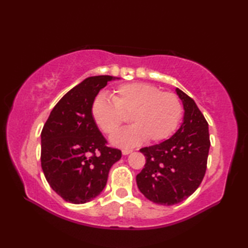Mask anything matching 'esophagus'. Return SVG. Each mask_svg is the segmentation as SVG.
Masks as SVG:
<instances>
[{
    "label": "esophagus",
    "instance_id": "obj_1",
    "mask_svg": "<svg viewBox=\"0 0 248 248\" xmlns=\"http://www.w3.org/2000/svg\"><path fill=\"white\" fill-rule=\"evenodd\" d=\"M121 152H123V155H130V154H131V152H132V150H129V149H124V150L121 151Z\"/></svg>",
    "mask_w": 248,
    "mask_h": 248
}]
</instances>
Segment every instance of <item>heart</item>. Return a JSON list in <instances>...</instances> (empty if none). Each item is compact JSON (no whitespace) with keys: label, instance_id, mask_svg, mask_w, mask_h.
<instances>
[{"label":"heart","instance_id":"obj_1","mask_svg":"<svg viewBox=\"0 0 248 248\" xmlns=\"http://www.w3.org/2000/svg\"><path fill=\"white\" fill-rule=\"evenodd\" d=\"M183 108L172 93H163L146 83L121 85L112 93V100L99 94L92 105V115L98 127L113 135L129 117L132 125L110 139L120 148H131L143 141L159 143L170 138L178 128Z\"/></svg>","mask_w":248,"mask_h":248}]
</instances>
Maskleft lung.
I'll return each mask as SVG.
<instances>
[{"instance_id":"8db88e82","label":"left lung","mask_w":248,"mask_h":248,"mask_svg":"<svg viewBox=\"0 0 248 248\" xmlns=\"http://www.w3.org/2000/svg\"><path fill=\"white\" fill-rule=\"evenodd\" d=\"M184 114L180 128L162 143L140 151L146 164L136 176L140 193L150 202L172 205L191 196L202 183L210 149L209 125L198 107L176 88Z\"/></svg>"}]
</instances>
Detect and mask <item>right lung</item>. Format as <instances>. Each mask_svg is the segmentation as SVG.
<instances>
[{
    "mask_svg": "<svg viewBox=\"0 0 248 248\" xmlns=\"http://www.w3.org/2000/svg\"><path fill=\"white\" fill-rule=\"evenodd\" d=\"M112 76H94L70 89L57 103L41 132V167L52 189L71 203H85L107 186L121 151L107 147L92 105ZM99 155H98L97 154Z\"/></svg>",
    "mask_w": 248,
    "mask_h": 248,
    "instance_id": "1",
    "label": "right lung"
}]
</instances>
